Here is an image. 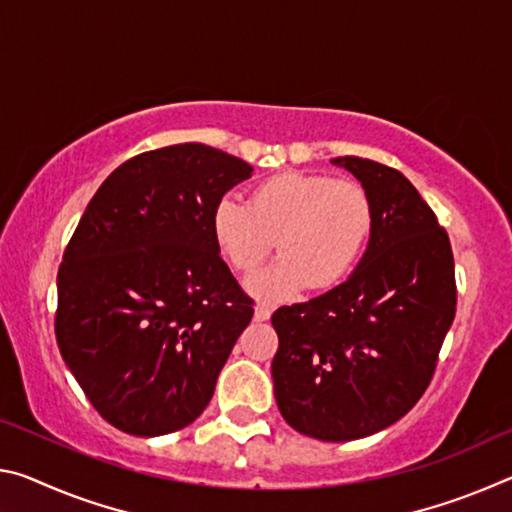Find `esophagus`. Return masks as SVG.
I'll return each mask as SVG.
<instances>
[{"label": "esophagus", "mask_w": 512, "mask_h": 512, "mask_svg": "<svg viewBox=\"0 0 512 512\" xmlns=\"http://www.w3.org/2000/svg\"><path fill=\"white\" fill-rule=\"evenodd\" d=\"M271 318V307L268 305H257L255 307V320H259V323H262V320H268Z\"/></svg>", "instance_id": "obj_1"}]
</instances>
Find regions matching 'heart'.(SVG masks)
<instances>
[{"label": "heart", "instance_id": "heart-1", "mask_svg": "<svg viewBox=\"0 0 512 512\" xmlns=\"http://www.w3.org/2000/svg\"><path fill=\"white\" fill-rule=\"evenodd\" d=\"M372 230V205L359 183L284 171L255 187L250 203L225 196L212 210V235L237 271H253L275 246L280 257L248 277L259 300H280L305 284H339L359 262Z\"/></svg>", "mask_w": 512, "mask_h": 512}]
</instances>
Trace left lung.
I'll use <instances>...</instances> for the list:
<instances>
[{"instance_id":"1","label":"left lung","mask_w":512,"mask_h":512,"mask_svg":"<svg viewBox=\"0 0 512 512\" xmlns=\"http://www.w3.org/2000/svg\"><path fill=\"white\" fill-rule=\"evenodd\" d=\"M366 189L368 248L352 275L271 323L275 402L293 429L345 443L391 427L427 391L454 323V255L445 228L400 171L334 158Z\"/></svg>"}]
</instances>
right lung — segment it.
I'll list each match as a JSON object with an SVG mask.
<instances>
[{
	"instance_id": "add662e5",
	"label": "right lung",
	"mask_w": 512,
	"mask_h": 512,
	"mask_svg": "<svg viewBox=\"0 0 512 512\" xmlns=\"http://www.w3.org/2000/svg\"><path fill=\"white\" fill-rule=\"evenodd\" d=\"M253 167L187 142L140 153L92 196L58 268L56 341L94 409L153 438L192 424L253 318L212 210Z\"/></svg>"
}]
</instances>
